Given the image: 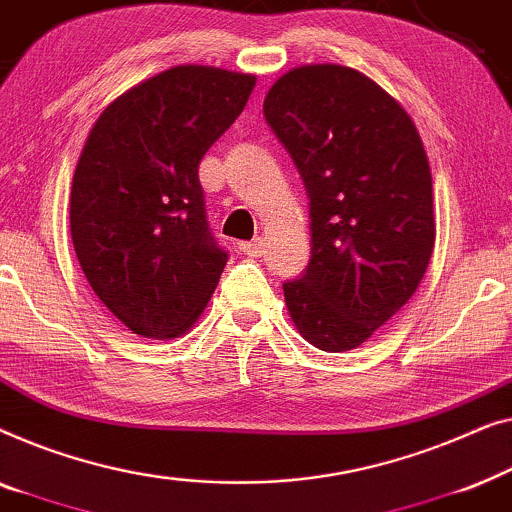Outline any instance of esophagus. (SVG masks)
I'll return each mask as SVG.
<instances>
[{"mask_svg":"<svg viewBox=\"0 0 512 512\" xmlns=\"http://www.w3.org/2000/svg\"><path fill=\"white\" fill-rule=\"evenodd\" d=\"M239 250H241L243 255H248V257H262L266 253V243H264V239H259V236H257L255 241L241 243Z\"/></svg>","mask_w":512,"mask_h":512,"instance_id":"obj_1","label":"esophagus"}]
</instances>
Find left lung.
<instances>
[{
	"label": "left lung",
	"mask_w": 512,
	"mask_h": 512,
	"mask_svg": "<svg viewBox=\"0 0 512 512\" xmlns=\"http://www.w3.org/2000/svg\"><path fill=\"white\" fill-rule=\"evenodd\" d=\"M264 118L311 208V262L283 283L287 311L315 348H359L413 297L434 250L420 134L378 83L341 64L287 71Z\"/></svg>",
	"instance_id": "left-lung-1"
}]
</instances>
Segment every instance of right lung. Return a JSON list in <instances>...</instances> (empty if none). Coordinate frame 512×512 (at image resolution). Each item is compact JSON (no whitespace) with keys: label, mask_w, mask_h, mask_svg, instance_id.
I'll use <instances>...</instances> for the list:
<instances>
[{"label":"right lung","mask_w":512,"mask_h":512,"mask_svg":"<svg viewBox=\"0 0 512 512\" xmlns=\"http://www.w3.org/2000/svg\"><path fill=\"white\" fill-rule=\"evenodd\" d=\"M255 76L183 64L99 115L71 183V241L102 304L143 338H176L227 264L206 220L199 162L239 118Z\"/></svg>","instance_id":"obj_1"}]
</instances>
